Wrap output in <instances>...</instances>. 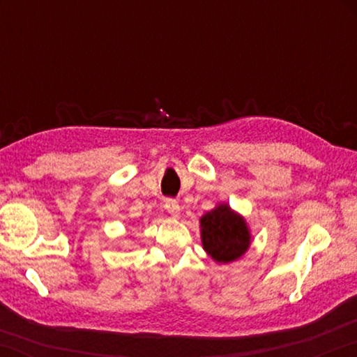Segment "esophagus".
<instances>
[{
    "label": "esophagus",
    "instance_id": "obj_1",
    "mask_svg": "<svg viewBox=\"0 0 357 357\" xmlns=\"http://www.w3.org/2000/svg\"><path fill=\"white\" fill-rule=\"evenodd\" d=\"M165 209H167L168 213H170L173 217H179V214H181L179 203H178L176 200H170V198H168V200H165Z\"/></svg>",
    "mask_w": 357,
    "mask_h": 357
}]
</instances>
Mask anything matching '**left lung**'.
<instances>
[{
	"label": "left lung",
	"instance_id": "obj_1",
	"mask_svg": "<svg viewBox=\"0 0 357 357\" xmlns=\"http://www.w3.org/2000/svg\"><path fill=\"white\" fill-rule=\"evenodd\" d=\"M200 233L204 252L219 264L236 261L252 244L250 228L244 215L231 209L228 203H217L215 208L200 217Z\"/></svg>",
	"mask_w": 357,
	"mask_h": 357
}]
</instances>
